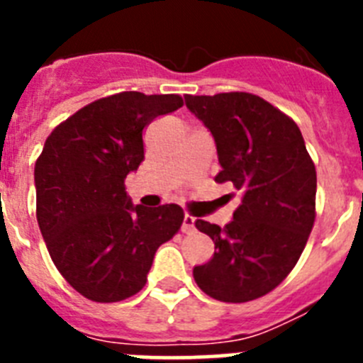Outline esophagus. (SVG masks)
<instances>
[{
  "label": "esophagus",
  "mask_w": 363,
  "mask_h": 363,
  "mask_svg": "<svg viewBox=\"0 0 363 363\" xmlns=\"http://www.w3.org/2000/svg\"><path fill=\"white\" fill-rule=\"evenodd\" d=\"M194 221H196V218L191 216V214H185L184 223H182V230H184V233H192V230H194Z\"/></svg>",
  "instance_id": "esophagus-1"
}]
</instances>
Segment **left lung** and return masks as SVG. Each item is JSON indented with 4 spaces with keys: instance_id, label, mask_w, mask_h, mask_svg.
<instances>
[{
    "instance_id": "8db88e82",
    "label": "left lung",
    "mask_w": 363,
    "mask_h": 363,
    "mask_svg": "<svg viewBox=\"0 0 363 363\" xmlns=\"http://www.w3.org/2000/svg\"><path fill=\"white\" fill-rule=\"evenodd\" d=\"M185 105L214 138L221 165L214 179L242 192L223 229L196 220L214 255L192 277L214 300H256L285 280L306 247L316 216V169L298 125L259 96L187 94Z\"/></svg>"
}]
</instances>
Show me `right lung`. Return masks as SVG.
<instances>
[{
	"instance_id": "right-lung-1",
	"label": "right lung",
	"mask_w": 363,
	"mask_h": 363,
	"mask_svg": "<svg viewBox=\"0 0 363 363\" xmlns=\"http://www.w3.org/2000/svg\"><path fill=\"white\" fill-rule=\"evenodd\" d=\"M178 94L120 92L57 125L34 169L36 216L49 255L74 289L111 303L143 289L158 247L184 223L179 205H134L125 178L143 162V129L178 111Z\"/></svg>"
}]
</instances>
